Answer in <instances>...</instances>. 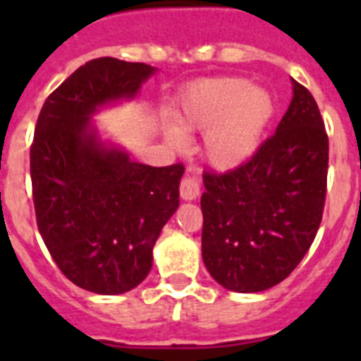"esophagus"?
I'll list each match as a JSON object with an SVG mask.
<instances>
[{"label":"esophagus","instance_id":"1","mask_svg":"<svg viewBox=\"0 0 361 361\" xmlns=\"http://www.w3.org/2000/svg\"><path fill=\"white\" fill-rule=\"evenodd\" d=\"M200 195V180L197 175H184L180 180V197L183 200H195Z\"/></svg>","mask_w":361,"mask_h":361}]
</instances>
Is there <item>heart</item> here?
Masks as SVG:
<instances>
[{
    "label": "heart",
    "mask_w": 361,
    "mask_h": 361,
    "mask_svg": "<svg viewBox=\"0 0 361 361\" xmlns=\"http://www.w3.org/2000/svg\"><path fill=\"white\" fill-rule=\"evenodd\" d=\"M273 114V97L262 86L240 78L204 79L178 97L177 124H166V139L175 149H184L188 133L206 132V161L216 170H235L257 152Z\"/></svg>",
    "instance_id": "heart-1"
}]
</instances>
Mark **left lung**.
Masks as SVG:
<instances>
[{
    "label": "left lung",
    "mask_w": 361,
    "mask_h": 361,
    "mask_svg": "<svg viewBox=\"0 0 361 361\" xmlns=\"http://www.w3.org/2000/svg\"><path fill=\"white\" fill-rule=\"evenodd\" d=\"M291 82L275 135L245 164L202 175V260L229 291L260 293L288 279L320 228L329 139L311 92Z\"/></svg>",
    "instance_id": "left-lung-1"
}]
</instances>
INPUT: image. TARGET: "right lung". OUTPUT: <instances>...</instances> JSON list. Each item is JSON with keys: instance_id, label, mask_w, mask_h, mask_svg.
<instances>
[{"instance_id": "obj_1", "label": "right lung", "mask_w": 361, "mask_h": 361, "mask_svg": "<svg viewBox=\"0 0 361 361\" xmlns=\"http://www.w3.org/2000/svg\"><path fill=\"white\" fill-rule=\"evenodd\" d=\"M145 63L99 57L47 97L30 148L37 228L63 275L97 295L137 288L153 245L178 208L183 164L155 168L101 141L92 116L133 99L155 73Z\"/></svg>"}]
</instances>
